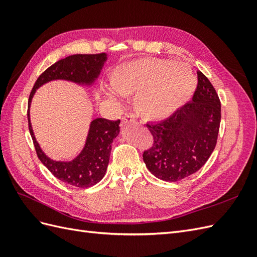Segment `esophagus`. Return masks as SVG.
I'll list each match as a JSON object with an SVG mask.
<instances>
[{
	"instance_id": "esophagus-1",
	"label": "esophagus",
	"mask_w": 257,
	"mask_h": 257,
	"mask_svg": "<svg viewBox=\"0 0 257 257\" xmlns=\"http://www.w3.org/2000/svg\"><path fill=\"white\" fill-rule=\"evenodd\" d=\"M135 122H136V120H135L133 114H125L122 118V123L125 124V125H126V124H133Z\"/></svg>"
}]
</instances>
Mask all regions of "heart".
<instances>
[{
	"label": "heart",
	"instance_id": "obj_1",
	"mask_svg": "<svg viewBox=\"0 0 257 257\" xmlns=\"http://www.w3.org/2000/svg\"><path fill=\"white\" fill-rule=\"evenodd\" d=\"M106 95H135L136 109L151 119H163L185 105L196 88V77L185 63L145 59L116 67Z\"/></svg>",
	"mask_w": 257,
	"mask_h": 257
}]
</instances>
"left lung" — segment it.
<instances>
[{
	"label": "left lung",
	"mask_w": 257,
	"mask_h": 257,
	"mask_svg": "<svg viewBox=\"0 0 257 257\" xmlns=\"http://www.w3.org/2000/svg\"><path fill=\"white\" fill-rule=\"evenodd\" d=\"M198 83L191 102L166 120L148 123L153 146L143 154L150 173L176 182L196 173L213 152L221 122V102L207 77L197 72Z\"/></svg>",
	"instance_id": "obj_1"
}]
</instances>
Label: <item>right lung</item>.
Listing matches in <instances>:
<instances>
[{"instance_id":"obj_1","label":"right lung","mask_w":257,"mask_h":257,"mask_svg":"<svg viewBox=\"0 0 257 257\" xmlns=\"http://www.w3.org/2000/svg\"><path fill=\"white\" fill-rule=\"evenodd\" d=\"M107 59V53L74 54L62 59L38 77L29 97V130L38 159L59 180L76 188H90L99 182L105 176L109 163L111 144L120 133V120L93 119L90 122L88 135L80 153L72 161H54L42 150L36 141L30 118V107L36 90L53 80L71 81L84 88H92L99 77Z\"/></svg>"}]
</instances>
